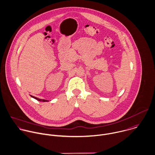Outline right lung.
<instances>
[{
    "mask_svg": "<svg viewBox=\"0 0 155 155\" xmlns=\"http://www.w3.org/2000/svg\"><path fill=\"white\" fill-rule=\"evenodd\" d=\"M32 98H34V99H36V100H37L38 101H40V102H49V101H48V100H45V99H39V98H37V97H34V96H31Z\"/></svg>",
    "mask_w": 155,
    "mask_h": 155,
    "instance_id": "obj_1",
    "label": "right lung"
}]
</instances>
